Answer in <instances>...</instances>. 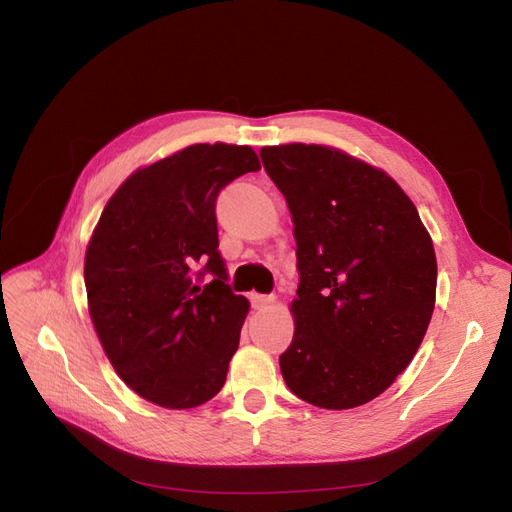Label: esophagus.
Listing matches in <instances>:
<instances>
[{
  "mask_svg": "<svg viewBox=\"0 0 512 512\" xmlns=\"http://www.w3.org/2000/svg\"><path fill=\"white\" fill-rule=\"evenodd\" d=\"M250 301H252V307L254 309H265V307H269L275 299L271 297V294H252V297H250Z\"/></svg>",
  "mask_w": 512,
  "mask_h": 512,
  "instance_id": "esophagus-1",
  "label": "esophagus"
}]
</instances>
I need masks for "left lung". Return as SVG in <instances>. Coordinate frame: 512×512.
<instances>
[{"instance_id": "left-lung-1", "label": "left lung", "mask_w": 512, "mask_h": 512, "mask_svg": "<svg viewBox=\"0 0 512 512\" xmlns=\"http://www.w3.org/2000/svg\"><path fill=\"white\" fill-rule=\"evenodd\" d=\"M297 239L288 389L327 410L376 399L421 346L438 265L406 192L382 170L322 145L262 147Z\"/></svg>"}]
</instances>
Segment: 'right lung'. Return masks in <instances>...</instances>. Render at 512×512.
<instances>
[{"instance_id": "obj_1", "label": "right lung", "mask_w": 512, "mask_h": 512, "mask_svg": "<svg viewBox=\"0 0 512 512\" xmlns=\"http://www.w3.org/2000/svg\"><path fill=\"white\" fill-rule=\"evenodd\" d=\"M254 170L252 147H185L136 170L100 215L85 254L89 314L119 378L151 404L196 408L226 382L250 303L226 284L215 200Z\"/></svg>"}]
</instances>
